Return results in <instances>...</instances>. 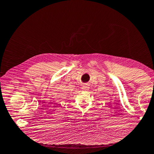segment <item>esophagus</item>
<instances>
[{
  "instance_id": "34e87169",
  "label": "esophagus",
  "mask_w": 154,
  "mask_h": 154,
  "mask_svg": "<svg viewBox=\"0 0 154 154\" xmlns=\"http://www.w3.org/2000/svg\"><path fill=\"white\" fill-rule=\"evenodd\" d=\"M89 84L88 83H85L84 85H83V87H81V89L83 90H85V91H87V90L89 89Z\"/></svg>"
}]
</instances>
